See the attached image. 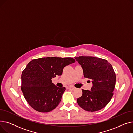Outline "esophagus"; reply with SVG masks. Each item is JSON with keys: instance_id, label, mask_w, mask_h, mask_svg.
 <instances>
[{"instance_id": "1", "label": "esophagus", "mask_w": 133, "mask_h": 133, "mask_svg": "<svg viewBox=\"0 0 133 133\" xmlns=\"http://www.w3.org/2000/svg\"><path fill=\"white\" fill-rule=\"evenodd\" d=\"M68 88H69V89H71V90H74V89H75V88L74 87L72 86H69Z\"/></svg>"}]
</instances>
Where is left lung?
I'll return each instance as SVG.
<instances>
[{"mask_svg":"<svg viewBox=\"0 0 133 133\" xmlns=\"http://www.w3.org/2000/svg\"><path fill=\"white\" fill-rule=\"evenodd\" d=\"M83 69L84 77L92 80L90 90L82 89L77 99L79 105L88 111L99 110L105 107L113 95L116 75L112 66L103 59L80 56L74 58Z\"/></svg>","mask_w":133,"mask_h":133,"instance_id":"8db88e82","label":"left lung"}]
</instances>
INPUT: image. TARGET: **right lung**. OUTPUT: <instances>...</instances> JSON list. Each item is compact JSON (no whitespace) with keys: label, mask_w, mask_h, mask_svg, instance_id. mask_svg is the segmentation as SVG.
<instances>
[{"label":"right lung","mask_w":133,"mask_h":133,"mask_svg":"<svg viewBox=\"0 0 133 133\" xmlns=\"http://www.w3.org/2000/svg\"><path fill=\"white\" fill-rule=\"evenodd\" d=\"M75 61L71 58L57 57L31 61L21 77V89L30 106L41 113L49 112L58 106L66 88L56 86L52 79L61 75L64 68Z\"/></svg>","instance_id":"obj_1"}]
</instances>
